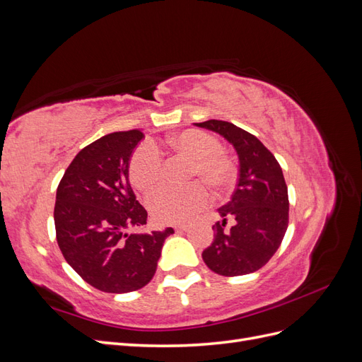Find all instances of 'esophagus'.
<instances>
[{"label":"esophagus","mask_w":362,"mask_h":362,"mask_svg":"<svg viewBox=\"0 0 362 362\" xmlns=\"http://www.w3.org/2000/svg\"><path fill=\"white\" fill-rule=\"evenodd\" d=\"M189 229V225H185V223H182V225H177L175 226V231L177 233H181V231H187Z\"/></svg>","instance_id":"1"}]
</instances>
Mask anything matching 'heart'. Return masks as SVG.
<instances>
[{
  "mask_svg": "<svg viewBox=\"0 0 362 362\" xmlns=\"http://www.w3.org/2000/svg\"><path fill=\"white\" fill-rule=\"evenodd\" d=\"M164 146L190 158L189 177L201 180L213 193L221 194L234 184V161L222 151L221 141L210 133L196 128L182 129L164 140ZM128 173L137 190L149 192L154 189L163 173V158L158 148L151 141L140 144L129 158ZM204 184L192 182L185 187H161L148 196V210L161 225L189 221L208 202Z\"/></svg>",
  "mask_w": 362,
  "mask_h": 362,
  "instance_id": "1",
  "label": "heart"
}]
</instances>
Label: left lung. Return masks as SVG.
<instances>
[{
    "label": "left lung",
    "instance_id": "left-lung-1",
    "mask_svg": "<svg viewBox=\"0 0 362 362\" xmlns=\"http://www.w3.org/2000/svg\"><path fill=\"white\" fill-rule=\"evenodd\" d=\"M194 125L225 137L240 163L235 192L217 210L222 221L213 225L214 240L202 258L217 275L254 273L278 250L288 226V190L282 169L254 134L234 124L211 119Z\"/></svg>",
    "mask_w": 362,
    "mask_h": 362
}]
</instances>
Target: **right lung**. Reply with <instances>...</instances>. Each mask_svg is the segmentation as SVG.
<instances>
[{"mask_svg": "<svg viewBox=\"0 0 362 362\" xmlns=\"http://www.w3.org/2000/svg\"><path fill=\"white\" fill-rule=\"evenodd\" d=\"M140 129L117 131L75 156L57 187L54 223L68 264L104 293L136 291L156 275L164 240L172 228L129 234L146 225L148 213L128 180Z\"/></svg>", "mask_w": 362, "mask_h": 362, "instance_id": "add662e5", "label": "right lung"}]
</instances>
